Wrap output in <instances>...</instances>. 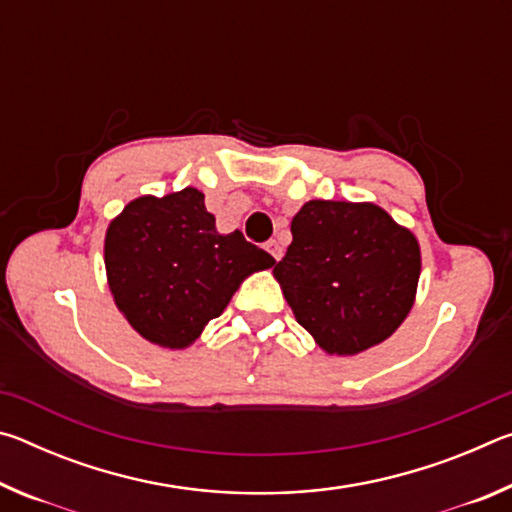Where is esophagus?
<instances>
[{
	"instance_id": "34e87169",
	"label": "esophagus",
	"mask_w": 512,
	"mask_h": 512,
	"mask_svg": "<svg viewBox=\"0 0 512 512\" xmlns=\"http://www.w3.org/2000/svg\"><path fill=\"white\" fill-rule=\"evenodd\" d=\"M266 250H268V253H271V255H273V259H280V257H282V246H280V244H277V241H275V239H271V241H266Z\"/></svg>"
}]
</instances>
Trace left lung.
Returning a JSON list of instances; mask_svg holds the SVG:
<instances>
[{"label":"left lung","instance_id":"left-lung-1","mask_svg":"<svg viewBox=\"0 0 512 512\" xmlns=\"http://www.w3.org/2000/svg\"><path fill=\"white\" fill-rule=\"evenodd\" d=\"M273 268L298 323L329 354H359L409 316L420 277L411 230L372 203L309 201Z\"/></svg>","mask_w":512,"mask_h":512}]
</instances>
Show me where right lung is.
<instances>
[{"mask_svg": "<svg viewBox=\"0 0 512 512\" xmlns=\"http://www.w3.org/2000/svg\"><path fill=\"white\" fill-rule=\"evenodd\" d=\"M103 250L121 314L146 341L171 350L192 345L250 273L275 264L239 230L219 235L194 187L135 198L108 225Z\"/></svg>", "mask_w": 512, "mask_h": 512, "instance_id": "add662e5", "label": "right lung"}]
</instances>
